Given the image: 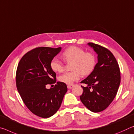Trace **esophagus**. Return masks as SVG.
<instances>
[{"label": "esophagus", "mask_w": 134, "mask_h": 134, "mask_svg": "<svg viewBox=\"0 0 134 134\" xmlns=\"http://www.w3.org/2000/svg\"><path fill=\"white\" fill-rule=\"evenodd\" d=\"M67 88L69 89H72L73 88V85H68L67 86Z\"/></svg>", "instance_id": "1"}]
</instances>
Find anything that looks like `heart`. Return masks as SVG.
Returning a JSON list of instances; mask_svg holds the SVG:
<instances>
[{"label":"heart","mask_w":134,"mask_h":134,"mask_svg":"<svg viewBox=\"0 0 134 134\" xmlns=\"http://www.w3.org/2000/svg\"><path fill=\"white\" fill-rule=\"evenodd\" d=\"M63 59L67 63L73 62V71L65 72L59 76V80L67 85H73L79 79L80 74L86 76L94 70L96 65V57L91 52H85L82 48L70 46L66 49L62 54ZM51 68L55 72H62L64 64L58 58H53L50 63Z\"/></svg>","instance_id":"b5f03b06"}]
</instances>
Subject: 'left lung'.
<instances>
[{
  "label": "left lung",
  "mask_w": 134,
  "mask_h": 134,
  "mask_svg": "<svg viewBox=\"0 0 134 134\" xmlns=\"http://www.w3.org/2000/svg\"><path fill=\"white\" fill-rule=\"evenodd\" d=\"M97 54L98 62L91 73L82 83L83 94L80 99L90 111L97 113L105 110L116 97L120 83L119 67L115 57L107 49L88 43Z\"/></svg>",
  "instance_id": "left-lung-1"
}]
</instances>
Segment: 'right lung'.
<instances>
[{"label": "right lung", "mask_w": 134, "mask_h": 134, "mask_svg": "<svg viewBox=\"0 0 134 134\" xmlns=\"http://www.w3.org/2000/svg\"><path fill=\"white\" fill-rule=\"evenodd\" d=\"M61 51V48L34 49L22 57L16 70V87L23 102L33 114L43 118L58 111L67 91L66 85L61 82L54 88L46 87L56 83L50 63Z\"/></svg>", "instance_id": "right-lung-1"}]
</instances>
